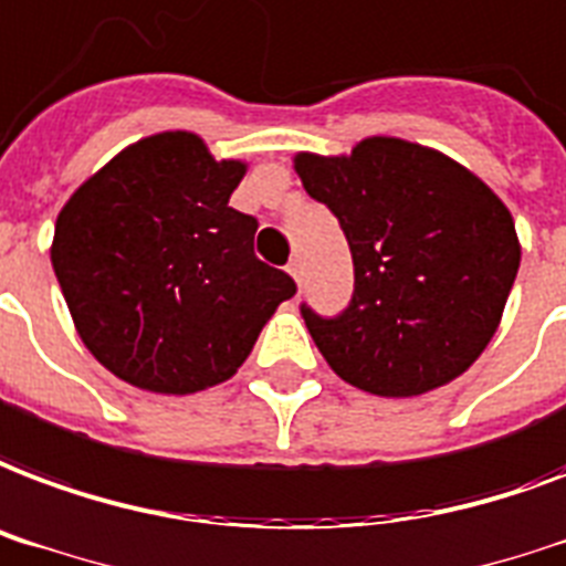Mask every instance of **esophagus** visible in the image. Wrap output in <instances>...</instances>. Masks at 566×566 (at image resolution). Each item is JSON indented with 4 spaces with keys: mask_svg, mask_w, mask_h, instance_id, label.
Returning <instances> with one entry per match:
<instances>
[{
    "mask_svg": "<svg viewBox=\"0 0 566 566\" xmlns=\"http://www.w3.org/2000/svg\"><path fill=\"white\" fill-rule=\"evenodd\" d=\"M287 273H291L296 282H302V261H300V258H293L291 264H287Z\"/></svg>",
    "mask_w": 566,
    "mask_h": 566,
    "instance_id": "obj_1",
    "label": "esophagus"
}]
</instances>
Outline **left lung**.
Listing matches in <instances>:
<instances>
[{
  "mask_svg": "<svg viewBox=\"0 0 566 566\" xmlns=\"http://www.w3.org/2000/svg\"><path fill=\"white\" fill-rule=\"evenodd\" d=\"M296 171L353 254L347 308L326 317L300 305L329 368L382 398L460 377L493 338L520 270L507 207L454 159L386 136L350 157L300 154Z\"/></svg>",
  "mask_w": 566,
  "mask_h": 566,
  "instance_id": "left-lung-1",
  "label": "left lung"
}]
</instances>
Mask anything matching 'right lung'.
Returning a JSON list of instances; mask_svg holds the SVG:
<instances>
[{
	"label": "right lung",
	"mask_w": 566,
	"mask_h": 566,
	"mask_svg": "<svg viewBox=\"0 0 566 566\" xmlns=\"http://www.w3.org/2000/svg\"><path fill=\"white\" fill-rule=\"evenodd\" d=\"M245 166L192 133L120 150L55 219L53 270L103 368L189 395L234 374L296 282L254 258L258 219L228 207Z\"/></svg>",
	"instance_id": "right-lung-1"
}]
</instances>
